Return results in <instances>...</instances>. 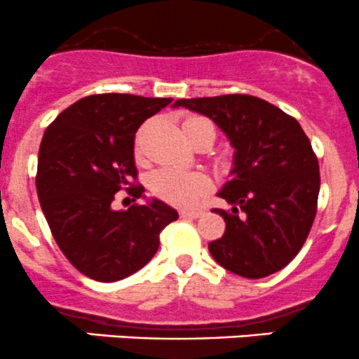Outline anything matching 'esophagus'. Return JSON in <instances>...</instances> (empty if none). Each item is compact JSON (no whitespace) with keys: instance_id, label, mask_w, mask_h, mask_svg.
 Masks as SVG:
<instances>
[{"instance_id":"esophagus-1","label":"esophagus","mask_w":359,"mask_h":359,"mask_svg":"<svg viewBox=\"0 0 359 359\" xmlns=\"http://www.w3.org/2000/svg\"><path fill=\"white\" fill-rule=\"evenodd\" d=\"M201 215L202 212L198 209H181L180 211L181 218H198Z\"/></svg>"}]
</instances>
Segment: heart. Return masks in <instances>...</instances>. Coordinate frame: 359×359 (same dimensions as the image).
<instances>
[{
    "instance_id": "1",
    "label": "heart",
    "mask_w": 359,
    "mask_h": 359,
    "mask_svg": "<svg viewBox=\"0 0 359 359\" xmlns=\"http://www.w3.org/2000/svg\"><path fill=\"white\" fill-rule=\"evenodd\" d=\"M197 129H208L215 137V127L202 116H188L183 122L184 136H190ZM151 190L157 197L175 205H194L209 190V180L201 172H184L172 168H162L151 176Z\"/></svg>"
}]
</instances>
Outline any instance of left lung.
I'll return each mask as SVG.
<instances>
[{"instance_id": "left-lung-1", "label": "left lung", "mask_w": 359, "mask_h": 359, "mask_svg": "<svg viewBox=\"0 0 359 359\" xmlns=\"http://www.w3.org/2000/svg\"><path fill=\"white\" fill-rule=\"evenodd\" d=\"M175 108L211 118L233 148L230 181L218 191L232 209H215L225 233L209 243L211 257L241 278L281 271L304 246L319 195L318 158L300 123L244 94L178 99Z\"/></svg>"}]
</instances>
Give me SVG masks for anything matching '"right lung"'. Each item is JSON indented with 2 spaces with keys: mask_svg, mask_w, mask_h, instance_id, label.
I'll return each mask as SVG.
<instances>
[{
  "mask_svg": "<svg viewBox=\"0 0 359 359\" xmlns=\"http://www.w3.org/2000/svg\"><path fill=\"white\" fill-rule=\"evenodd\" d=\"M171 97L95 94L64 109L47 127L38 151L36 191L55 243L87 278L115 283L157 253L161 232L178 211L127 188L147 204L115 209L120 188L136 180L134 136Z\"/></svg>",
  "mask_w": 359,
  "mask_h": 359,
  "instance_id": "right-lung-1",
  "label": "right lung"
}]
</instances>
